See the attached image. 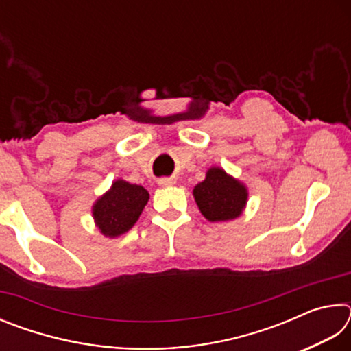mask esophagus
Returning a JSON list of instances; mask_svg holds the SVG:
<instances>
[{
  "mask_svg": "<svg viewBox=\"0 0 351 351\" xmlns=\"http://www.w3.org/2000/svg\"><path fill=\"white\" fill-rule=\"evenodd\" d=\"M158 184L162 187L171 186V184H173V180H170V178H161V180H158Z\"/></svg>",
  "mask_w": 351,
  "mask_h": 351,
  "instance_id": "obj_1",
  "label": "esophagus"
}]
</instances>
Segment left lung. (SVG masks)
Returning a JSON list of instances; mask_svg holds the SVG:
<instances>
[{
	"label": "left lung",
	"mask_w": 351,
	"mask_h": 351,
	"mask_svg": "<svg viewBox=\"0 0 351 351\" xmlns=\"http://www.w3.org/2000/svg\"><path fill=\"white\" fill-rule=\"evenodd\" d=\"M193 197L199 210L212 223L228 221L240 217L246 206L247 192L243 184L213 167L207 171L206 180L193 189Z\"/></svg>",
	"instance_id": "left-lung-1"
}]
</instances>
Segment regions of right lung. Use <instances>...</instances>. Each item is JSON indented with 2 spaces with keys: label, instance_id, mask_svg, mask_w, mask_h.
<instances>
[{
  "label": "right lung",
  "instance_id": "obj_1",
  "mask_svg": "<svg viewBox=\"0 0 351 351\" xmlns=\"http://www.w3.org/2000/svg\"><path fill=\"white\" fill-rule=\"evenodd\" d=\"M148 201V192L142 186L119 180L110 192L93 207V215L100 232L106 237L125 234L138 221Z\"/></svg>",
  "mask_w": 351,
  "mask_h": 351
}]
</instances>
